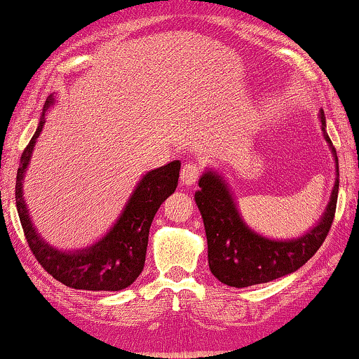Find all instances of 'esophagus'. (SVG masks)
Instances as JSON below:
<instances>
[{
    "label": "esophagus",
    "instance_id": "esophagus-1",
    "mask_svg": "<svg viewBox=\"0 0 359 359\" xmlns=\"http://www.w3.org/2000/svg\"><path fill=\"white\" fill-rule=\"evenodd\" d=\"M201 175V165L198 161H188V163L183 165V170H181V181L183 184L191 186L196 183V180L199 178Z\"/></svg>",
    "mask_w": 359,
    "mask_h": 359
}]
</instances>
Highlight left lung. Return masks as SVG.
I'll return each mask as SVG.
<instances>
[{
  "label": "left lung",
  "instance_id": "8db88e82",
  "mask_svg": "<svg viewBox=\"0 0 359 359\" xmlns=\"http://www.w3.org/2000/svg\"><path fill=\"white\" fill-rule=\"evenodd\" d=\"M322 129L325 132V117L322 114ZM332 150L335 149L332 147ZM337 155V154H335ZM337 173H338V158ZM196 204L203 214L208 235L209 268L220 283L232 287H248L286 276L302 266L327 238L335 219L338 199V180L332 191V199L318 225L297 240L276 242L252 232L240 219L232 196L220 176L204 173L199 180Z\"/></svg>",
  "mask_w": 359,
  "mask_h": 359
}]
</instances>
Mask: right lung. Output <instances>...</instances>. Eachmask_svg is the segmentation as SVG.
Returning <instances> with one entry per match:
<instances>
[{
  "mask_svg": "<svg viewBox=\"0 0 359 359\" xmlns=\"http://www.w3.org/2000/svg\"><path fill=\"white\" fill-rule=\"evenodd\" d=\"M50 104L52 97H48L43 112ZM42 126L43 114L36 134L22 151L21 166L16 176V208L29 248L41 266L68 287L85 291H121L130 286L144 269L151 220L161 203L175 193L181 163L171 161L147 173L114 229H111V232L95 247L81 252L60 253L39 238L22 201V175L31 160L34 144L42 132Z\"/></svg>",
  "mask_w": 359,
  "mask_h": 359,
  "instance_id": "1",
  "label": "right lung"
}]
</instances>
